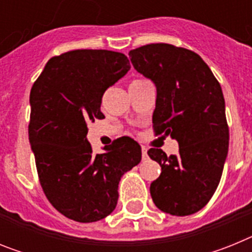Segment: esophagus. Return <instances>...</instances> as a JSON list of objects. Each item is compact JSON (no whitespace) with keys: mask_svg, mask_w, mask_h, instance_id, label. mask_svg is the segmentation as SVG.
I'll list each match as a JSON object with an SVG mask.
<instances>
[{"mask_svg":"<svg viewBox=\"0 0 252 252\" xmlns=\"http://www.w3.org/2000/svg\"><path fill=\"white\" fill-rule=\"evenodd\" d=\"M141 151H142V160H148V149L146 148H142L141 149Z\"/></svg>","mask_w":252,"mask_h":252,"instance_id":"esophagus-1","label":"esophagus"}]
</instances>
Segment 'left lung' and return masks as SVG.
<instances>
[{
  "instance_id": "1",
  "label": "left lung",
  "mask_w": 252,
  "mask_h": 252,
  "mask_svg": "<svg viewBox=\"0 0 252 252\" xmlns=\"http://www.w3.org/2000/svg\"><path fill=\"white\" fill-rule=\"evenodd\" d=\"M133 68L157 87L153 113L157 135H170L179 154L150 149L161 166L150 186L154 203L171 216H189L215 194L228 153V126L221 86L194 51L149 44L128 53Z\"/></svg>"
}]
</instances>
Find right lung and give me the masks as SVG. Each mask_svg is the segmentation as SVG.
<instances>
[{
    "label": "right lung",
    "mask_w": 252,
    "mask_h": 252,
    "mask_svg": "<svg viewBox=\"0 0 252 252\" xmlns=\"http://www.w3.org/2000/svg\"><path fill=\"white\" fill-rule=\"evenodd\" d=\"M110 50H72L51 58L30 92L29 141L40 184L53 207L73 221L95 222L113 212L122 175L141 160V148L120 137L93 154L87 125L104 119L102 95L130 70Z\"/></svg>",
    "instance_id": "obj_1"
}]
</instances>
